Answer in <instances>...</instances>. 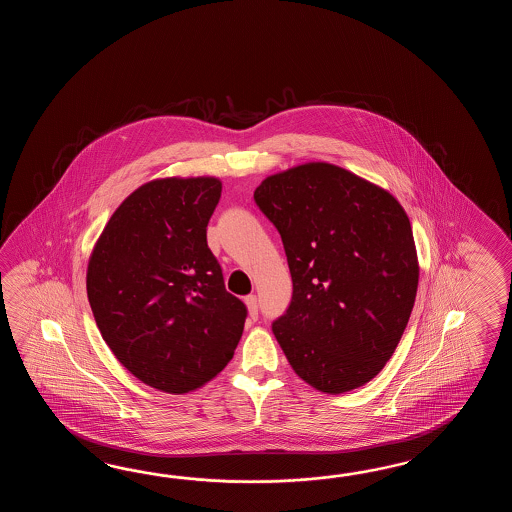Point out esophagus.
Segmentation results:
<instances>
[{
	"mask_svg": "<svg viewBox=\"0 0 512 512\" xmlns=\"http://www.w3.org/2000/svg\"><path fill=\"white\" fill-rule=\"evenodd\" d=\"M245 305H247V309H249V316H251L252 320H256L258 318V298L251 294V296H247L245 298Z\"/></svg>",
	"mask_w": 512,
	"mask_h": 512,
	"instance_id": "1",
	"label": "esophagus"
}]
</instances>
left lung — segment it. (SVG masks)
<instances>
[{
  "label": "left lung",
  "mask_w": 512,
  "mask_h": 512,
  "mask_svg": "<svg viewBox=\"0 0 512 512\" xmlns=\"http://www.w3.org/2000/svg\"><path fill=\"white\" fill-rule=\"evenodd\" d=\"M254 201L280 232L293 278L274 337L318 392L357 390L392 359L414 309L419 260L403 205L324 161L265 177Z\"/></svg>",
  "instance_id": "obj_1"
}]
</instances>
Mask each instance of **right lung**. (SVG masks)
<instances>
[{
    "mask_svg": "<svg viewBox=\"0 0 512 512\" xmlns=\"http://www.w3.org/2000/svg\"><path fill=\"white\" fill-rule=\"evenodd\" d=\"M219 197L212 175L148 181L113 212L87 261L100 335L133 377L161 392L212 381L243 333L247 309L207 245Z\"/></svg>",
    "mask_w": 512,
    "mask_h": 512,
    "instance_id": "add662e5",
    "label": "right lung"
}]
</instances>
